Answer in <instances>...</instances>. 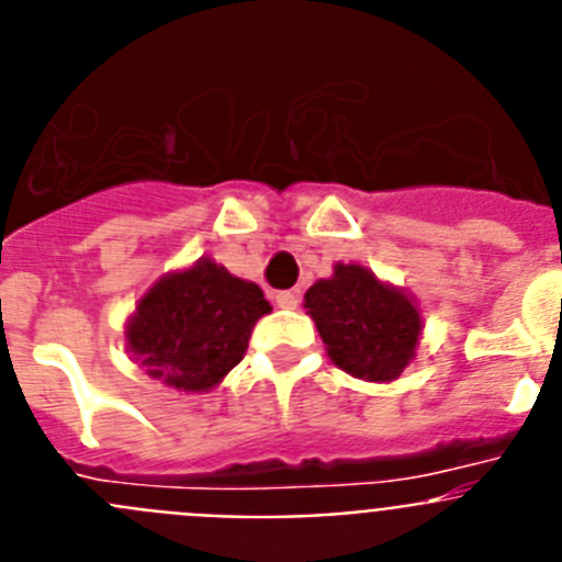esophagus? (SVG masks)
Segmentation results:
<instances>
[{"label": "esophagus", "mask_w": 562, "mask_h": 562, "mask_svg": "<svg viewBox=\"0 0 562 562\" xmlns=\"http://www.w3.org/2000/svg\"><path fill=\"white\" fill-rule=\"evenodd\" d=\"M276 304L281 306V310H295V306L301 304V292H297V290L278 292V295H276Z\"/></svg>", "instance_id": "obj_1"}]
</instances>
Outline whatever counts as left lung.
Returning <instances> with one entry per match:
<instances>
[{
    "label": "left lung",
    "instance_id": "obj_1",
    "mask_svg": "<svg viewBox=\"0 0 562 562\" xmlns=\"http://www.w3.org/2000/svg\"><path fill=\"white\" fill-rule=\"evenodd\" d=\"M304 306L331 362L360 380H396L414 357L419 312L405 292L380 284L366 267L337 265L335 276L310 286Z\"/></svg>",
    "mask_w": 562,
    "mask_h": 562
}]
</instances>
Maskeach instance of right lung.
Segmentation results:
<instances>
[{
  "instance_id": "add662e5",
  "label": "right lung",
  "mask_w": 562,
  "mask_h": 562,
  "mask_svg": "<svg viewBox=\"0 0 562 562\" xmlns=\"http://www.w3.org/2000/svg\"><path fill=\"white\" fill-rule=\"evenodd\" d=\"M267 312L256 284L202 258L146 292L126 340L154 380L177 391H207L241 362L252 326Z\"/></svg>"
}]
</instances>
